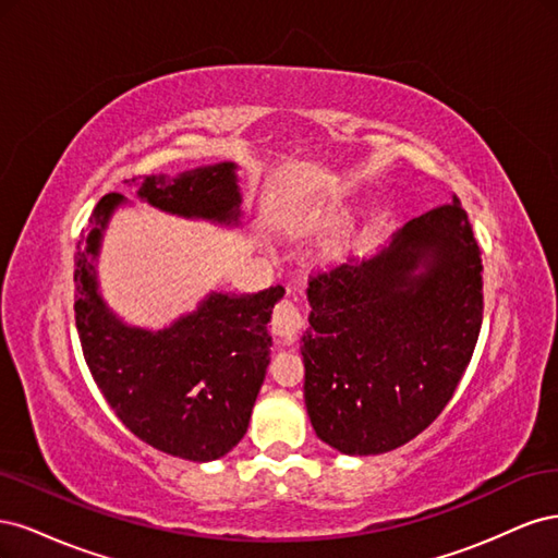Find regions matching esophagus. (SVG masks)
I'll use <instances>...</instances> for the list:
<instances>
[{
    "label": "esophagus",
    "instance_id": "1",
    "mask_svg": "<svg viewBox=\"0 0 558 558\" xmlns=\"http://www.w3.org/2000/svg\"><path fill=\"white\" fill-rule=\"evenodd\" d=\"M300 328H302L300 310L295 307V302L291 298H283L279 305L275 307V314H272V330H275V335L283 337V340H291V337L298 335Z\"/></svg>",
    "mask_w": 558,
    "mask_h": 558
}]
</instances>
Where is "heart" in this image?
Masks as SVG:
<instances>
[{
  "label": "heart",
  "mask_w": 558,
  "mask_h": 558,
  "mask_svg": "<svg viewBox=\"0 0 558 558\" xmlns=\"http://www.w3.org/2000/svg\"><path fill=\"white\" fill-rule=\"evenodd\" d=\"M347 218H349V207L344 205V202H326V205L314 207L305 216V221H302L300 230H302V234H310V238H324V234L340 230ZM359 244H361V232H349L342 240H337L330 246H326L324 256H320V263H324L326 267H340L349 260V256L356 251Z\"/></svg>",
  "instance_id": "heart-1"
}]
</instances>
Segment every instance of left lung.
Returning a JSON list of instances; mask_svg holds the SVG:
<instances>
[{
  "mask_svg": "<svg viewBox=\"0 0 558 558\" xmlns=\"http://www.w3.org/2000/svg\"><path fill=\"white\" fill-rule=\"evenodd\" d=\"M482 272L453 197L404 223L373 258L310 281L300 351L320 440L347 456L384 453L440 416L477 344Z\"/></svg>",
  "mask_w": 558,
  "mask_h": 558,
  "instance_id": "obj_1",
  "label": "left lung"
}]
</instances>
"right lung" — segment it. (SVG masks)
I'll list each match as a JSON object with an SVG mask.
<instances>
[{"label":"right lung","mask_w":558,"mask_h":558,"mask_svg":"<svg viewBox=\"0 0 558 558\" xmlns=\"http://www.w3.org/2000/svg\"><path fill=\"white\" fill-rule=\"evenodd\" d=\"M137 197L181 218L238 228V165L216 162L179 177H144ZM125 197L109 193L90 216L76 248V330L99 391L125 428L165 453L216 461L238 445L258 398L272 337L269 316L281 286L258 293H216L160 330L130 326L99 293L97 256L105 230Z\"/></svg>","instance_id":"1"}]
</instances>
